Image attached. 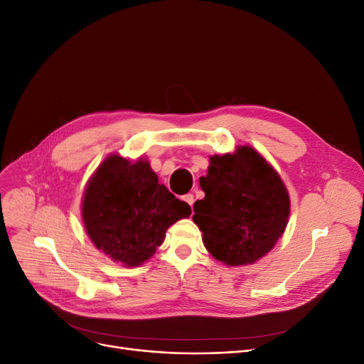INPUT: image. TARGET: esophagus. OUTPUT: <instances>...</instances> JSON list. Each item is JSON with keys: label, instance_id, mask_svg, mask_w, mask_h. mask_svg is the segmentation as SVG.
<instances>
[{"label": "esophagus", "instance_id": "1", "mask_svg": "<svg viewBox=\"0 0 364 364\" xmlns=\"http://www.w3.org/2000/svg\"><path fill=\"white\" fill-rule=\"evenodd\" d=\"M190 206H193V203H195V196L192 195V193H188V195H186L184 198H183Z\"/></svg>", "mask_w": 364, "mask_h": 364}]
</instances>
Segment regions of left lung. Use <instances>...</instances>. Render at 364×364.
I'll use <instances>...</instances> for the list:
<instances>
[{
	"label": "left lung",
	"mask_w": 364,
	"mask_h": 364,
	"mask_svg": "<svg viewBox=\"0 0 364 364\" xmlns=\"http://www.w3.org/2000/svg\"><path fill=\"white\" fill-rule=\"evenodd\" d=\"M205 192L193 221L206 251L228 267L250 265L269 254L284 233L291 199L279 172L252 146L209 158Z\"/></svg>",
	"instance_id": "left-lung-1"
}]
</instances>
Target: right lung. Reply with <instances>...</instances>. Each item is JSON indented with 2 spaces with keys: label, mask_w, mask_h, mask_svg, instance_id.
<instances>
[{
  "label": "right lung",
  "mask_w": 364,
  "mask_h": 364,
  "mask_svg": "<svg viewBox=\"0 0 364 364\" xmlns=\"http://www.w3.org/2000/svg\"><path fill=\"white\" fill-rule=\"evenodd\" d=\"M81 214L92 245L112 261L139 267L156 252L168 227L192 214L159 184L149 161L110 155L88 180Z\"/></svg>",
  "instance_id": "obj_1"
}]
</instances>
